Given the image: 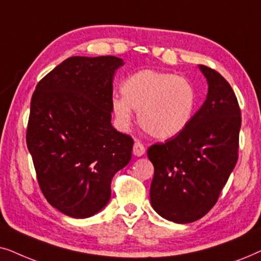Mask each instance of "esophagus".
Returning <instances> with one entry per match:
<instances>
[{
  "instance_id": "obj_1",
  "label": "esophagus",
  "mask_w": 261,
  "mask_h": 261,
  "mask_svg": "<svg viewBox=\"0 0 261 261\" xmlns=\"http://www.w3.org/2000/svg\"><path fill=\"white\" fill-rule=\"evenodd\" d=\"M133 152H134L135 156H142V155H144L145 147H144L143 144L141 143L140 141H136V142H135V144H134V150H133Z\"/></svg>"
}]
</instances>
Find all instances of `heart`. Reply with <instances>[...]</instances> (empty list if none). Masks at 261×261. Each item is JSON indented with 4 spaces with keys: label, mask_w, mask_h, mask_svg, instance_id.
Masks as SVG:
<instances>
[{
    "label": "heart",
    "mask_w": 261,
    "mask_h": 261,
    "mask_svg": "<svg viewBox=\"0 0 261 261\" xmlns=\"http://www.w3.org/2000/svg\"><path fill=\"white\" fill-rule=\"evenodd\" d=\"M123 98H113L112 111L126 127L134 111L140 126L151 137L169 140L185 130L192 118L196 93L189 80L169 72L142 70L128 76L120 88Z\"/></svg>",
    "instance_id": "1"
}]
</instances>
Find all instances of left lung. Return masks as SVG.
I'll return each instance as SVG.
<instances>
[{
	"instance_id": "obj_1",
	"label": "left lung",
	"mask_w": 261,
	"mask_h": 261,
	"mask_svg": "<svg viewBox=\"0 0 261 261\" xmlns=\"http://www.w3.org/2000/svg\"><path fill=\"white\" fill-rule=\"evenodd\" d=\"M199 68L209 83L205 102L181 134L148 148L151 206L175 223H191L213 209L239 159L241 110L234 90L220 72Z\"/></svg>"
}]
</instances>
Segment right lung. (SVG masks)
Listing matches in <instances>:
<instances>
[{
    "label": "right lung",
    "mask_w": 261,
    "mask_h": 261,
    "mask_svg": "<svg viewBox=\"0 0 261 261\" xmlns=\"http://www.w3.org/2000/svg\"><path fill=\"white\" fill-rule=\"evenodd\" d=\"M114 56L70 57L38 82L26 142L44 197L67 216L86 218L109 203L114 174L134 140L111 124Z\"/></svg>",
    "instance_id": "add662e5"
}]
</instances>
